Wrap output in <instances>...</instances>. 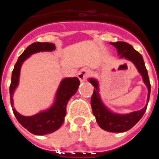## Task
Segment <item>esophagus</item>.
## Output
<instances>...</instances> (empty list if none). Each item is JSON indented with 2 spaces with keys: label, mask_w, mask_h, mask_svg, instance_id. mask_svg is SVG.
I'll return each mask as SVG.
<instances>
[{
  "label": "esophagus",
  "mask_w": 159,
  "mask_h": 159,
  "mask_svg": "<svg viewBox=\"0 0 159 159\" xmlns=\"http://www.w3.org/2000/svg\"><path fill=\"white\" fill-rule=\"evenodd\" d=\"M90 75V71L88 68H83L78 73V78L80 79V82H84V81L87 80V78L88 75Z\"/></svg>",
  "instance_id": "34e87169"
}]
</instances>
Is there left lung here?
Masks as SVG:
<instances>
[{"mask_svg": "<svg viewBox=\"0 0 159 159\" xmlns=\"http://www.w3.org/2000/svg\"><path fill=\"white\" fill-rule=\"evenodd\" d=\"M111 43L117 48L118 54L120 56V57H124L125 59L131 61L135 65L139 72L143 76V82L145 83L148 89L147 103L142 110L131 112L127 115H119V114L113 113L109 111L103 105L99 97V84L97 80L92 78L88 80L95 88L92 99H91V105H92V112L95 116L97 123L102 130L106 131L120 133V132L127 131L132 128L144 115L147 110L149 99H150L151 84H150L148 73H147L145 63H144L142 55L139 52L136 51L130 44L126 42L119 41Z\"/></svg>", "mask_w": 159, "mask_h": 159, "instance_id": "8db88e82", "label": "left lung"}]
</instances>
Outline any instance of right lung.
<instances>
[{"mask_svg":"<svg viewBox=\"0 0 159 159\" xmlns=\"http://www.w3.org/2000/svg\"><path fill=\"white\" fill-rule=\"evenodd\" d=\"M55 49L56 46L54 43H47V42H43V43L35 42L32 43L20 56L12 72L9 93H10L11 105H12L14 116H16L18 122L25 129H27L32 134L36 135L50 134L58 130L61 127L66 116V107H67V102L70 98L77 92L79 85L80 84L77 77L64 79L60 83V87L57 90L54 104L48 110L40 112L35 116H21L13 107L12 95L14 91L19 84L20 71L24 61L29 58L32 54L39 52H51Z\"/></svg>","mask_w":159,"mask_h":159,"instance_id":"1","label":"right lung"}]
</instances>
